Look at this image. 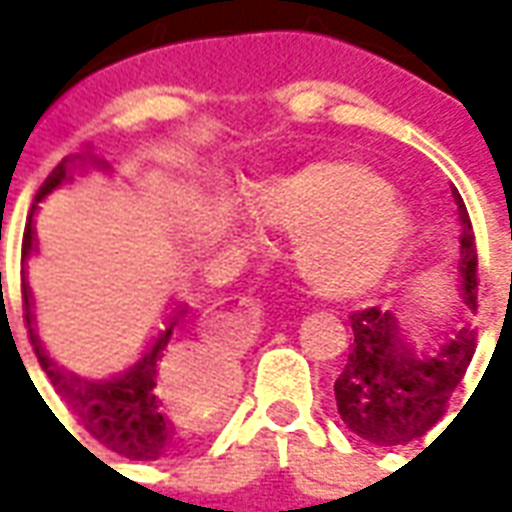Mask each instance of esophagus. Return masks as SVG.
<instances>
[{
    "instance_id": "esophagus-1",
    "label": "esophagus",
    "mask_w": 512,
    "mask_h": 512,
    "mask_svg": "<svg viewBox=\"0 0 512 512\" xmlns=\"http://www.w3.org/2000/svg\"><path fill=\"white\" fill-rule=\"evenodd\" d=\"M241 304H255V299H252V296H244V299H241Z\"/></svg>"
}]
</instances>
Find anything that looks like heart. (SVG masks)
Wrapping results in <instances>:
<instances>
[{
  "label": "heart",
  "mask_w": 512,
  "mask_h": 512,
  "mask_svg": "<svg viewBox=\"0 0 512 512\" xmlns=\"http://www.w3.org/2000/svg\"><path fill=\"white\" fill-rule=\"evenodd\" d=\"M257 219L299 235V274L332 299L376 288L406 244V219L386 183L354 164H321L271 186L257 197Z\"/></svg>",
  "instance_id": "1"
}]
</instances>
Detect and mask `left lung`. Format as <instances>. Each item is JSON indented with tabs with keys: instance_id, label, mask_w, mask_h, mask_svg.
Instances as JSON below:
<instances>
[{
	"instance_id": "left-lung-1",
	"label": "left lung",
	"mask_w": 512,
	"mask_h": 512,
	"mask_svg": "<svg viewBox=\"0 0 512 512\" xmlns=\"http://www.w3.org/2000/svg\"><path fill=\"white\" fill-rule=\"evenodd\" d=\"M461 216V296L477 310V246L472 219L452 186ZM354 345L343 373L334 381L340 419L359 439L376 447H397L425 436L447 411L455 386L477 348V329L463 323L430 356H417L403 340V329L389 310H359L351 315Z\"/></svg>"
}]
</instances>
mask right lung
Here are the masks:
<instances>
[{"instance_id": "right-lung-1", "label": "right lung", "mask_w": 512, "mask_h": 512, "mask_svg": "<svg viewBox=\"0 0 512 512\" xmlns=\"http://www.w3.org/2000/svg\"><path fill=\"white\" fill-rule=\"evenodd\" d=\"M87 158L98 167H106L90 153ZM68 161L71 158H62L54 167L46 183L40 186L35 202H40L60 183L71 178ZM32 249H35V230H32V216H29L24 241H21V263H27ZM21 293H24V321L29 326V340L38 354L40 367L46 370L62 403L82 422V428L93 439L101 441L106 450L117 452L128 461H156L161 455H167L172 447V422L164 414V408H167V381H164V356L167 354L164 351H167L172 329L178 323V315L167 323L164 332L158 334L150 351L134 367H128L123 376L109 378V381H87V378L68 373L65 367L54 365L46 356L38 334L32 329L35 318H32V293H29L27 282H21Z\"/></svg>"}]
</instances>
